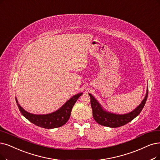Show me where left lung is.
I'll list each match as a JSON object with an SVG mask.
<instances>
[{"label":"left lung","mask_w":160,"mask_h":160,"mask_svg":"<svg viewBox=\"0 0 160 160\" xmlns=\"http://www.w3.org/2000/svg\"><path fill=\"white\" fill-rule=\"evenodd\" d=\"M148 90L147 88L146 96L141 103L131 112L125 114H117L104 110L97 100L91 94H88L91 97L93 118L98 124L103 126L112 127V128L123 126L135 119L142 111L148 97Z\"/></svg>","instance_id":"left-lung-1"}]
</instances>
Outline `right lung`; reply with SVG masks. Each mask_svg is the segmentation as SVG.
<instances>
[{
  "mask_svg": "<svg viewBox=\"0 0 160 160\" xmlns=\"http://www.w3.org/2000/svg\"><path fill=\"white\" fill-rule=\"evenodd\" d=\"M82 94V92L76 94L69 98L66 103L56 111L48 114H33L25 111L18 104L16 97V101L19 110L23 116L28 119L30 122L35 125L42 127L44 129H54L60 127L66 124L69 120L71 112L76 101Z\"/></svg>",
  "mask_w": 160,
  "mask_h": 160,
  "instance_id": "1",
  "label": "right lung"
}]
</instances>
